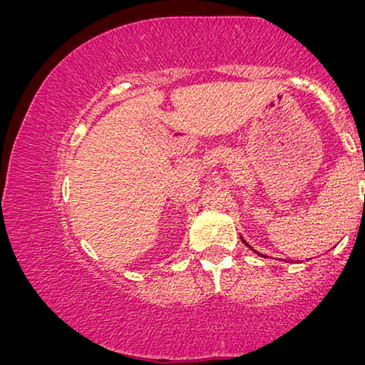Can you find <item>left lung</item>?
Wrapping results in <instances>:
<instances>
[{
    "label": "left lung",
    "mask_w": 365,
    "mask_h": 365,
    "mask_svg": "<svg viewBox=\"0 0 365 365\" xmlns=\"http://www.w3.org/2000/svg\"><path fill=\"white\" fill-rule=\"evenodd\" d=\"M245 243H246V241H245Z\"/></svg>",
    "instance_id": "1"
}]
</instances>
